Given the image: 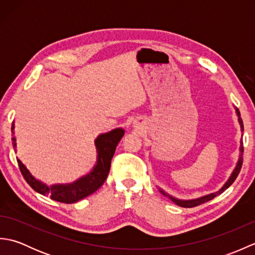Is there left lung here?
I'll list each match as a JSON object with an SVG mask.
<instances>
[{
    "label": "left lung",
    "mask_w": 255,
    "mask_h": 255,
    "mask_svg": "<svg viewBox=\"0 0 255 255\" xmlns=\"http://www.w3.org/2000/svg\"><path fill=\"white\" fill-rule=\"evenodd\" d=\"M236 112H237L238 117H239V123H240V126H241V130L243 131V122H242V119H241V117H240V112H239V110H238V108H236ZM240 152H241V153H240V156H239V161H238L236 169L234 170V172L231 173V176L229 177V180L226 182L225 185H224L223 187H221L218 192L213 193V194H209V195H206V196H203V197L197 198V199H191V200H181V199L174 198V197L170 196V195L165 194L163 191H162V189H160V192H161L162 194H163L164 196L169 197L173 203L176 204L177 206H181V207H184V208H192V207H195V206L202 205V204H204V203H206V202H208V200L215 198L216 196H217V195H219V194H221L223 192H225L226 189L228 188V187L231 185V184L235 182L237 176L239 175L240 170H241V167H242V163H243V158H242V155H243V142H242V141H241V144H240Z\"/></svg>",
    "instance_id": "8db88e82"
}]
</instances>
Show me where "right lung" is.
I'll return each mask as SVG.
<instances>
[{
    "instance_id": "1",
    "label": "right lung",
    "mask_w": 255,
    "mask_h": 255,
    "mask_svg": "<svg viewBox=\"0 0 255 255\" xmlns=\"http://www.w3.org/2000/svg\"><path fill=\"white\" fill-rule=\"evenodd\" d=\"M14 129V124L12 125V130ZM14 133V132H13ZM124 129L117 128L114 130L100 134L95 140V145L97 150V162L94 169L89 174L79 178L71 184H56L52 186H47L40 181L30 174L27 167L17 159L19 170L23 174L25 181L29 184V186L44 196H50L51 199L56 202L64 204H73L79 200L88 197L89 195L96 192L107 178L111 169V162L115 153L118 142L124 136ZM13 147H16L15 137L12 138Z\"/></svg>"
}]
</instances>
